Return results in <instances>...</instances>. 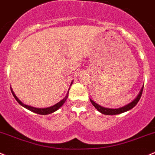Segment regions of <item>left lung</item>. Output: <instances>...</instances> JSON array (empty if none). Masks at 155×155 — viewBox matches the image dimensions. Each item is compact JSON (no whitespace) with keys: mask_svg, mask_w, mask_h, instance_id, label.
Wrapping results in <instances>:
<instances>
[{"mask_svg":"<svg viewBox=\"0 0 155 155\" xmlns=\"http://www.w3.org/2000/svg\"><path fill=\"white\" fill-rule=\"evenodd\" d=\"M143 88H144V85H143V87H141V91H140L138 95L135 97V99L134 100V101H132V102L129 103V104H128L127 105L123 106V107H119V108H116V109L107 108V107H102V106H100L99 104H96V103L94 102V101H92L91 99H90V101H91V104H93V106H94V107H95V108L97 109V110H98L100 113H102V114H104V115L120 114V113H125V112H127V111H129V110H130L131 109L133 108V107H135L137 104H138V102L139 101L140 98H141V94H142Z\"/></svg>","mask_w":155,"mask_h":155,"instance_id":"1","label":"left lung"}]
</instances>
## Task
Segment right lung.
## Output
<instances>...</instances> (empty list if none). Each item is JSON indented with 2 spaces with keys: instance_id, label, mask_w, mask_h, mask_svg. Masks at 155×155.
<instances>
[{
  "instance_id": "right-lung-1",
  "label": "right lung",
  "mask_w": 155,
  "mask_h": 155,
  "mask_svg": "<svg viewBox=\"0 0 155 155\" xmlns=\"http://www.w3.org/2000/svg\"><path fill=\"white\" fill-rule=\"evenodd\" d=\"M72 83H73V81H71V85H72ZM10 90H11V92H12L13 96L14 97V98L16 99V101H17V102H18L19 104H20V105L22 106V107H23L24 108L27 109V110H29V111H32V112H33V113H37V114H40V115L51 114V113H54V112L57 111V110H58V109L60 108V107H62L63 104L65 103L66 100H67L68 97V92H69V91H68V93H67V94H66L65 97H64V98L61 100V101H60L59 102L54 104V105L51 106V107H45V108H37V107H31V106L26 105V104H23V102H21V101H20V100L17 98V97L15 95V94L14 93V91H13L12 88L10 87Z\"/></svg>"
}]
</instances>
